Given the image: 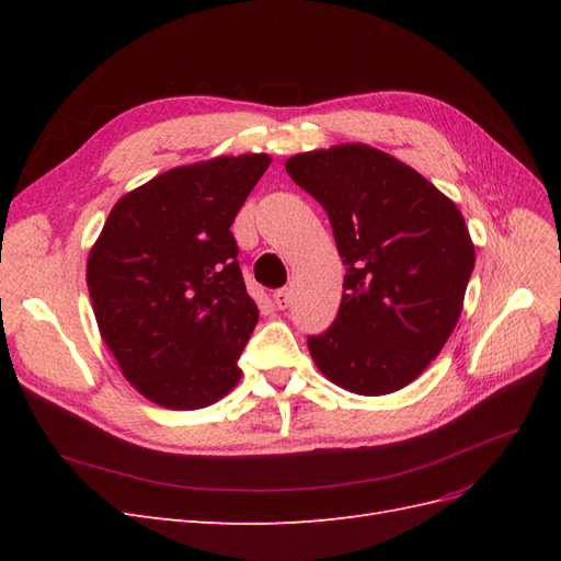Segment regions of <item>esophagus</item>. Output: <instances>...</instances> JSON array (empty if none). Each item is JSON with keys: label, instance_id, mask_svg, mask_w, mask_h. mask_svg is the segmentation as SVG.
Masks as SVG:
<instances>
[{"label": "esophagus", "instance_id": "34e87169", "mask_svg": "<svg viewBox=\"0 0 561 561\" xmlns=\"http://www.w3.org/2000/svg\"><path fill=\"white\" fill-rule=\"evenodd\" d=\"M274 304H276L278 311H285V309L293 304V293L287 290V287H283V290H278V293L274 295Z\"/></svg>", "mask_w": 561, "mask_h": 561}]
</instances>
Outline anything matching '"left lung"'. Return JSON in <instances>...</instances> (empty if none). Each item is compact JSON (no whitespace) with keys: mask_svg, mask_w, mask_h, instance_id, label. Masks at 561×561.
<instances>
[{"mask_svg":"<svg viewBox=\"0 0 561 561\" xmlns=\"http://www.w3.org/2000/svg\"><path fill=\"white\" fill-rule=\"evenodd\" d=\"M285 171L325 208L346 264L342 307L309 336L322 377L355 396L412 383L463 311L474 245L456 203L365 142L313 149Z\"/></svg>","mask_w":561,"mask_h":561,"instance_id":"left-lung-1","label":"left lung"}]
</instances>
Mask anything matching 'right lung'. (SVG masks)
Returning <instances> with one entry per match:
<instances>
[{
  "label": "right lung",
  "mask_w": 561,
  "mask_h": 561,
  "mask_svg": "<svg viewBox=\"0 0 561 561\" xmlns=\"http://www.w3.org/2000/svg\"><path fill=\"white\" fill-rule=\"evenodd\" d=\"M268 154L178 165L114 203L87 262L100 336L140 396L201 410L239 383L260 320L231 225Z\"/></svg>",
  "instance_id": "1"
}]
</instances>
